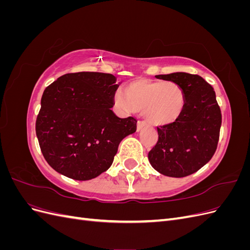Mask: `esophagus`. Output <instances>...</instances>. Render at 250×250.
Wrapping results in <instances>:
<instances>
[{"mask_svg": "<svg viewBox=\"0 0 250 250\" xmlns=\"http://www.w3.org/2000/svg\"><path fill=\"white\" fill-rule=\"evenodd\" d=\"M144 127H145V123L142 122V121H139L138 124H137V131H138V132L141 131Z\"/></svg>", "mask_w": 250, "mask_h": 250, "instance_id": "34e87169", "label": "esophagus"}]
</instances>
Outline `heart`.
<instances>
[{
    "label": "heart",
    "instance_id": "obj_1",
    "mask_svg": "<svg viewBox=\"0 0 250 250\" xmlns=\"http://www.w3.org/2000/svg\"><path fill=\"white\" fill-rule=\"evenodd\" d=\"M113 101L123 112L143 111L147 122L155 126L176 122L186 107L184 89L173 81L135 80L125 87V96L117 92Z\"/></svg>",
    "mask_w": 250,
    "mask_h": 250
}]
</instances>
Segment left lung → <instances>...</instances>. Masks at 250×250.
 <instances>
[{"label":"left lung","instance_id":"1","mask_svg":"<svg viewBox=\"0 0 250 250\" xmlns=\"http://www.w3.org/2000/svg\"><path fill=\"white\" fill-rule=\"evenodd\" d=\"M155 77L179 84L186 107L176 122L157 127L158 141L148 153L149 162L166 176L191 175L209 162L217 149L222 117L215 90L198 75L177 72Z\"/></svg>","mask_w":250,"mask_h":250}]
</instances>
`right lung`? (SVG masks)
<instances>
[{
	"label": "right lung",
	"instance_id": "obj_1",
	"mask_svg": "<svg viewBox=\"0 0 250 250\" xmlns=\"http://www.w3.org/2000/svg\"><path fill=\"white\" fill-rule=\"evenodd\" d=\"M120 82L111 74H65L46 87L36 119L44 160L56 172L89 180L109 169L119 144L137 130V120L111 110Z\"/></svg>",
	"mask_w": 250,
	"mask_h": 250
}]
</instances>
